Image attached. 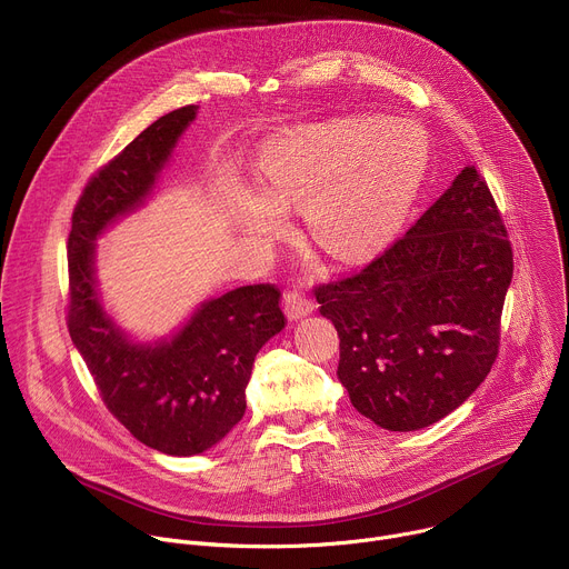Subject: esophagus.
<instances>
[{"instance_id":"1","label":"esophagus","mask_w":569,"mask_h":569,"mask_svg":"<svg viewBox=\"0 0 569 569\" xmlns=\"http://www.w3.org/2000/svg\"><path fill=\"white\" fill-rule=\"evenodd\" d=\"M283 310L290 319H299L303 315H310L315 310V303L310 297H306L303 292L299 290H288L283 295Z\"/></svg>"}]
</instances>
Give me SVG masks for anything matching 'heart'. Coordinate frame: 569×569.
<instances>
[{"label":"heart","mask_w":569,"mask_h":569,"mask_svg":"<svg viewBox=\"0 0 569 569\" xmlns=\"http://www.w3.org/2000/svg\"><path fill=\"white\" fill-rule=\"evenodd\" d=\"M428 169V143L408 123L345 119L277 139L259 164L264 198H248L252 231L283 224L280 207H306L310 233L338 259H362L400 229ZM276 204L272 206L271 202Z\"/></svg>","instance_id":"b5f03b06"}]
</instances>
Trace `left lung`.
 <instances>
[{
    "label": "left lung",
    "instance_id": "1",
    "mask_svg": "<svg viewBox=\"0 0 569 569\" xmlns=\"http://www.w3.org/2000/svg\"><path fill=\"white\" fill-rule=\"evenodd\" d=\"M511 277L502 213L470 164L360 272L315 288L353 408L391 432L457 410L498 358Z\"/></svg>",
    "mask_w": 569,
    "mask_h": 569
}]
</instances>
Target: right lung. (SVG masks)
Masks as SVG:
<instances>
[{
  "label": "right lung",
  "mask_w": 569,
  "mask_h": 569,
  "mask_svg": "<svg viewBox=\"0 0 569 569\" xmlns=\"http://www.w3.org/2000/svg\"><path fill=\"white\" fill-rule=\"evenodd\" d=\"M196 119L184 106L150 123L80 193L67 238V329L108 412L143 446L187 457L216 446L246 415L259 349L286 327L274 283L236 288L198 308L164 345H130L103 312L94 286V240L143 202L178 137Z\"/></svg>",
  "instance_id": "1"
}]
</instances>
